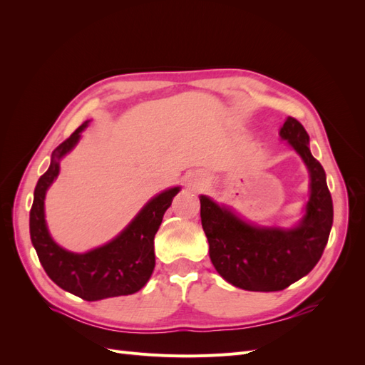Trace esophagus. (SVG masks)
Wrapping results in <instances>:
<instances>
[{"instance_id":"34e87169","label":"esophagus","mask_w":365,"mask_h":365,"mask_svg":"<svg viewBox=\"0 0 365 365\" xmlns=\"http://www.w3.org/2000/svg\"><path fill=\"white\" fill-rule=\"evenodd\" d=\"M190 185L195 187V189H197V190H201V189H204L205 184H204V182H196V181H195V182H190Z\"/></svg>"}]
</instances>
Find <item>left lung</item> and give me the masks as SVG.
Here are the masks:
<instances>
[{
  "label": "left lung",
  "instance_id": "8db88e82",
  "mask_svg": "<svg viewBox=\"0 0 365 365\" xmlns=\"http://www.w3.org/2000/svg\"><path fill=\"white\" fill-rule=\"evenodd\" d=\"M280 137L295 149L311 175L306 215L294 228L257 227L201 195V222L210 259L236 288L257 292L283 291L314 269L326 248L334 222L332 196L326 172L309 150V135L300 121L288 117Z\"/></svg>",
  "mask_w": 365,
  "mask_h": 365
}]
</instances>
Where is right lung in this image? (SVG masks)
Here are the masks:
<instances>
[{
  "label": "right lung",
  "mask_w": 365,
  "mask_h": 365,
  "mask_svg": "<svg viewBox=\"0 0 365 365\" xmlns=\"http://www.w3.org/2000/svg\"><path fill=\"white\" fill-rule=\"evenodd\" d=\"M86 126L88 121L53 150L50 168L35 187L30 210V237L42 268L59 288L86 302H97L135 294L148 283L155 268L153 237L180 187H172L152 197L134 220L109 244L85 254L61 248L48 233L43 200L48 187L58 178L59 161L77 145L81 132Z\"/></svg>",
  "instance_id": "1"
}]
</instances>
